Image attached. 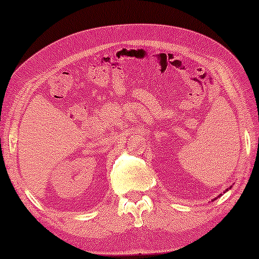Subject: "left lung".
Returning <instances> with one entry per match:
<instances>
[{"label": "left lung", "instance_id": "8db88e82", "mask_svg": "<svg viewBox=\"0 0 259 259\" xmlns=\"http://www.w3.org/2000/svg\"><path fill=\"white\" fill-rule=\"evenodd\" d=\"M227 190H228V189H227Z\"/></svg>", "mask_w": 259, "mask_h": 259}]
</instances>
